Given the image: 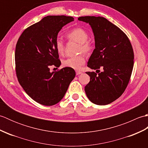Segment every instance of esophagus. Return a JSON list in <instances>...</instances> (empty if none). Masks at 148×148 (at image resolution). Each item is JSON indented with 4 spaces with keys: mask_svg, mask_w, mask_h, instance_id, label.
<instances>
[{
    "mask_svg": "<svg viewBox=\"0 0 148 148\" xmlns=\"http://www.w3.org/2000/svg\"><path fill=\"white\" fill-rule=\"evenodd\" d=\"M83 72H81V71H76V75H79V74H82Z\"/></svg>",
    "mask_w": 148,
    "mask_h": 148,
    "instance_id": "1",
    "label": "esophagus"
}]
</instances>
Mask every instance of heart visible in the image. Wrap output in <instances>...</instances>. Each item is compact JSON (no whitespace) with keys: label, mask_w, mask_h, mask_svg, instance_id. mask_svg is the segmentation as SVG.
<instances>
[{"label":"heart","mask_w":148,"mask_h":148,"mask_svg":"<svg viewBox=\"0 0 148 148\" xmlns=\"http://www.w3.org/2000/svg\"><path fill=\"white\" fill-rule=\"evenodd\" d=\"M88 33L87 31L81 27L75 28V29L69 31L65 34V37L68 40H72L79 43V53H83L84 54H90L92 51V42L88 39ZM55 48L59 55H64L65 52V44L64 40L60 38H57L55 40ZM85 63V57L82 54L79 55L71 56L65 59L63 61V65L65 67H70L78 70Z\"/></svg>","instance_id":"b5f03b06"}]
</instances>
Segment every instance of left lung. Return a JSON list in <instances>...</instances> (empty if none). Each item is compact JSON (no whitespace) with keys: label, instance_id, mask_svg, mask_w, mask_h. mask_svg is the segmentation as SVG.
<instances>
[{"label":"left lung","instance_id":"obj_1","mask_svg":"<svg viewBox=\"0 0 148 148\" xmlns=\"http://www.w3.org/2000/svg\"><path fill=\"white\" fill-rule=\"evenodd\" d=\"M78 20L88 23L93 30L95 48L87 66L98 73L86 72L90 81L84 90L95 104H109L123 93L129 83L134 67L132 46L126 34L105 18L81 16ZM100 68L103 71L99 73Z\"/></svg>","mask_w":148,"mask_h":148}]
</instances>
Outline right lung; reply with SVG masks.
<instances>
[{
    "label": "right lung",
    "mask_w": 148,
    "mask_h": 148,
    "mask_svg": "<svg viewBox=\"0 0 148 148\" xmlns=\"http://www.w3.org/2000/svg\"><path fill=\"white\" fill-rule=\"evenodd\" d=\"M74 21L66 16H47L25 30L15 49V69L18 82L25 92L37 103L50 106L64 97L76 72L59 67L61 62L55 48V40L62 28Z\"/></svg>",
    "instance_id": "add662e5"
}]
</instances>
